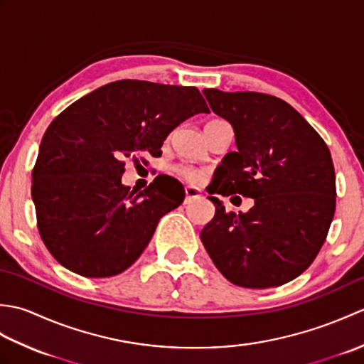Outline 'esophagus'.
<instances>
[{
	"label": "esophagus",
	"mask_w": 364,
	"mask_h": 364,
	"mask_svg": "<svg viewBox=\"0 0 364 364\" xmlns=\"http://www.w3.org/2000/svg\"><path fill=\"white\" fill-rule=\"evenodd\" d=\"M184 194H186V197H184V203H189L191 200L202 197V192H200L197 188H192V186H188L186 189H184Z\"/></svg>",
	"instance_id": "1"
}]
</instances>
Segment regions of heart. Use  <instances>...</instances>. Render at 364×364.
Segmentation results:
<instances>
[{"label":"heart","mask_w":364,"mask_h":364,"mask_svg":"<svg viewBox=\"0 0 364 364\" xmlns=\"http://www.w3.org/2000/svg\"><path fill=\"white\" fill-rule=\"evenodd\" d=\"M176 172L180 173V176H183L184 180H188L191 183H197V181H200V178H202V173H200L197 168L189 167V166L176 167Z\"/></svg>","instance_id":"b5f03b06"}]
</instances>
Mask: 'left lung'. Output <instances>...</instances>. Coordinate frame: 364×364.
I'll use <instances>...</instances> for the list:
<instances>
[{
  "label": "left lung",
  "instance_id": "1",
  "mask_svg": "<svg viewBox=\"0 0 364 364\" xmlns=\"http://www.w3.org/2000/svg\"><path fill=\"white\" fill-rule=\"evenodd\" d=\"M211 109L235 129L236 151L215 168L208 192L255 200L249 213L215 214L200 239L236 286H282L310 267L326 242L336 206L327 144L291 105L259 92L205 89Z\"/></svg>",
  "mask_w": 364,
  "mask_h": 364
}]
</instances>
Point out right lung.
Masks as SVG:
<instances>
[{"mask_svg":"<svg viewBox=\"0 0 364 364\" xmlns=\"http://www.w3.org/2000/svg\"><path fill=\"white\" fill-rule=\"evenodd\" d=\"M210 112L197 87L120 80L90 92L45 131L31 196L46 249L72 272L106 278L141 257L184 189L156 176L142 192L122 184L125 161L161 156L168 133Z\"/></svg>","mask_w":364,"mask_h":364,"instance_id":"right-lung-1","label":"right lung"}]
</instances>
